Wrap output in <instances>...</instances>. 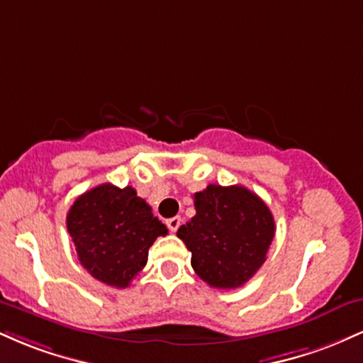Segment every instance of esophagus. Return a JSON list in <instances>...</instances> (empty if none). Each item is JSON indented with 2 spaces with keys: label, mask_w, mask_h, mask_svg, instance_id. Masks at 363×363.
<instances>
[{
  "label": "esophagus",
  "mask_w": 363,
  "mask_h": 363,
  "mask_svg": "<svg viewBox=\"0 0 363 363\" xmlns=\"http://www.w3.org/2000/svg\"><path fill=\"white\" fill-rule=\"evenodd\" d=\"M167 227L170 232H177V228L181 227V216H174V218L167 220Z\"/></svg>",
  "instance_id": "esophagus-1"
}]
</instances>
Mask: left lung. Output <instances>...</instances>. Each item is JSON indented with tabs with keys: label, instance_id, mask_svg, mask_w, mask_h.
Here are the masks:
<instances>
[{
	"label": "left lung",
	"instance_id": "1",
	"mask_svg": "<svg viewBox=\"0 0 363 363\" xmlns=\"http://www.w3.org/2000/svg\"><path fill=\"white\" fill-rule=\"evenodd\" d=\"M194 208L177 230L191 266L213 289H239L266 261L277 230L272 211L247 187L216 184L194 194Z\"/></svg>",
	"mask_w": 363,
	"mask_h": 363
}]
</instances>
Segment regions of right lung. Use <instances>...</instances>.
<instances>
[{"mask_svg":"<svg viewBox=\"0 0 363 363\" xmlns=\"http://www.w3.org/2000/svg\"><path fill=\"white\" fill-rule=\"evenodd\" d=\"M78 259L95 280L126 289L145 268L148 249L167 227L131 186L106 182L78 196L66 216Z\"/></svg>","mask_w":363,"mask_h":363,"instance_id":"right-lung-1","label":"right lung"}]
</instances>
